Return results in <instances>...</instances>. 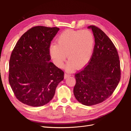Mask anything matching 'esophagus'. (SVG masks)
I'll use <instances>...</instances> for the list:
<instances>
[{
  "label": "esophagus",
  "instance_id": "34e87169",
  "mask_svg": "<svg viewBox=\"0 0 131 131\" xmlns=\"http://www.w3.org/2000/svg\"><path fill=\"white\" fill-rule=\"evenodd\" d=\"M70 75H71V74H69V73H66L64 74V78H65V79H66L67 78H68V77H70Z\"/></svg>",
  "mask_w": 131,
  "mask_h": 131
}]
</instances>
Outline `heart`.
<instances>
[{"mask_svg":"<svg viewBox=\"0 0 131 131\" xmlns=\"http://www.w3.org/2000/svg\"><path fill=\"white\" fill-rule=\"evenodd\" d=\"M94 37L89 30H74L67 29L59 35L57 43H52L49 54L54 64L59 68L64 65L67 55L69 61L67 68L74 66L77 68L85 66L92 57Z\"/></svg>","mask_w":131,"mask_h":131,"instance_id":"1","label":"heart"}]
</instances>
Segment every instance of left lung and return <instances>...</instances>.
<instances>
[{
    "instance_id": "obj_1",
    "label": "left lung",
    "mask_w": 131,
    "mask_h": 131,
    "mask_svg": "<svg viewBox=\"0 0 131 131\" xmlns=\"http://www.w3.org/2000/svg\"><path fill=\"white\" fill-rule=\"evenodd\" d=\"M95 45L88 64L75 74L73 92L77 101L88 106L96 105L112 96L121 79L120 62L113 42L103 31L90 26Z\"/></svg>"
}]
</instances>
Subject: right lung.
I'll return each instance as SVG.
<instances>
[{
	"instance_id": "1",
	"label": "right lung",
	"mask_w": 131,
	"mask_h": 131,
	"mask_svg": "<svg viewBox=\"0 0 131 131\" xmlns=\"http://www.w3.org/2000/svg\"><path fill=\"white\" fill-rule=\"evenodd\" d=\"M59 29L35 26L23 34L12 51L9 81L17 100L31 106L44 105L53 98L64 72L50 62L51 41Z\"/></svg>"
}]
</instances>
